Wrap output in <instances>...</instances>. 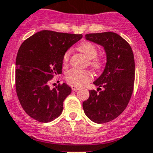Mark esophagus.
<instances>
[{"label": "esophagus", "instance_id": "esophagus-1", "mask_svg": "<svg viewBox=\"0 0 153 153\" xmlns=\"http://www.w3.org/2000/svg\"><path fill=\"white\" fill-rule=\"evenodd\" d=\"M79 88H79V86H76V85H71V89H72L73 91L79 90Z\"/></svg>", "mask_w": 153, "mask_h": 153}]
</instances>
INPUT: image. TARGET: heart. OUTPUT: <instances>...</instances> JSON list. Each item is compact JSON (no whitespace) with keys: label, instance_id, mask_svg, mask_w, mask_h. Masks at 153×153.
Returning <instances> with one entry per match:
<instances>
[{"label":"heart","instance_id":"obj_1","mask_svg":"<svg viewBox=\"0 0 153 153\" xmlns=\"http://www.w3.org/2000/svg\"><path fill=\"white\" fill-rule=\"evenodd\" d=\"M79 50L88 59V65L94 70H100L103 67L104 62L101 57L97 56L98 50L93 43L90 42H83L79 46ZM71 50L68 49L63 55V63L65 65H68ZM92 75L90 71L86 70H78L72 68L68 71L65 74V79L69 83L75 85H82L92 79Z\"/></svg>","mask_w":153,"mask_h":153}]
</instances>
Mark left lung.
<instances>
[{"label":"left lung","mask_w":153,"mask_h":153,"mask_svg":"<svg viewBox=\"0 0 153 153\" xmlns=\"http://www.w3.org/2000/svg\"><path fill=\"white\" fill-rule=\"evenodd\" d=\"M85 39L102 46L106 53L104 71L93 82L102 89L89 91V97L82 103L92 121L103 124L122 114L130 101L135 74L134 54L129 43L115 33H89Z\"/></svg>","instance_id":"1"}]
</instances>
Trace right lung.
Returning <instances> with one entry per match:
<instances>
[{
  "label": "right lung",
  "mask_w": 153,
  "mask_h": 153,
  "mask_svg": "<svg viewBox=\"0 0 153 153\" xmlns=\"http://www.w3.org/2000/svg\"><path fill=\"white\" fill-rule=\"evenodd\" d=\"M82 37V34L43 30L22 43L15 62V88L20 104L29 117L47 123L61 114L63 102L71 88L63 83L51 89L49 85L62 72L65 51Z\"/></svg>",
  "instance_id": "1"
}]
</instances>
